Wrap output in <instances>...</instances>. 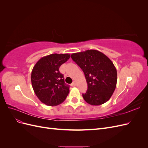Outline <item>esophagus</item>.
<instances>
[{"label": "esophagus", "mask_w": 148, "mask_h": 148, "mask_svg": "<svg viewBox=\"0 0 148 148\" xmlns=\"http://www.w3.org/2000/svg\"><path fill=\"white\" fill-rule=\"evenodd\" d=\"M71 86H76V85H77V83H76V82H73L72 83V84H71Z\"/></svg>", "instance_id": "obj_1"}]
</instances>
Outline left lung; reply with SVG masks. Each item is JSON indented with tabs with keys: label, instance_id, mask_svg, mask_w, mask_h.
Wrapping results in <instances>:
<instances>
[{
	"label": "left lung",
	"instance_id": "1",
	"mask_svg": "<svg viewBox=\"0 0 148 148\" xmlns=\"http://www.w3.org/2000/svg\"><path fill=\"white\" fill-rule=\"evenodd\" d=\"M71 57L86 78L88 90L83 94L84 101L92 106L104 104L113 95L117 84V72L113 62L94 49L73 53Z\"/></svg>",
	"mask_w": 148,
	"mask_h": 148
}]
</instances>
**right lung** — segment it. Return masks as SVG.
<instances>
[{
    "mask_svg": "<svg viewBox=\"0 0 148 148\" xmlns=\"http://www.w3.org/2000/svg\"><path fill=\"white\" fill-rule=\"evenodd\" d=\"M70 57L69 53H52L40 59L31 71V84L38 99L49 106L60 104L69 93L59 67Z\"/></svg>",
    "mask_w": 148,
    "mask_h": 148,
    "instance_id": "obj_1",
    "label": "right lung"
}]
</instances>
